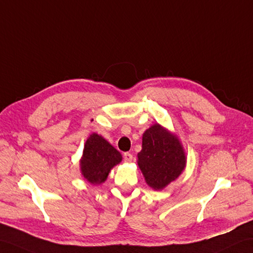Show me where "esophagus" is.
<instances>
[{
	"label": "esophagus",
	"mask_w": 253,
	"mask_h": 253,
	"mask_svg": "<svg viewBox=\"0 0 253 253\" xmlns=\"http://www.w3.org/2000/svg\"><path fill=\"white\" fill-rule=\"evenodd\" d=\"M132 154L131 153H128V152H126V153H124V161L127 162V163H130L132 161Z\"/></svg>",
	"instance_id": "1"
}]
</instances>
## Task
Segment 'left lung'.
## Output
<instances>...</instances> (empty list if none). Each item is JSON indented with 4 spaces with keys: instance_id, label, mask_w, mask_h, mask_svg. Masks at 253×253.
<instances>
[{
    "instance_id": "1",
    "label": "left lung",
    "mask_w": 253,
    "mask_h": 253,
    "mask_svg": "<svg viewBox=\"0 0 253 253\" xmlns=\"http://www.w3.org/2000/svg\"><path fill=\"white\" fill-rule=\"evenodd\" d=\"M185 162L179 140L161 125L155 124L143 133L138 165L152 189L162 190L177 179L184 169Z\"/></svg>"
}]
</instances>
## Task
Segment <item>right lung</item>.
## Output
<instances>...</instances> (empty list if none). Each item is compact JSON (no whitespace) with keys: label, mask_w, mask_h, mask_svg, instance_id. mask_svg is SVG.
<instances>
[{"label":"right lung","mask_w":253,"mask_h":253,"mask_svg":"<svg viewBox=\"0 0 253 253\" xmlns=\"http://www.w3.org/2000/svg\"><path fill=\"white\" fill-rule=\"evenodd\" d=\"M122 155L107 140L97 133L90 134L85 143L81 169L91 184H100L107 179L110 170L121 163Z\"/></svg>","instance_id":"right-lung-1"}]
</instances>
